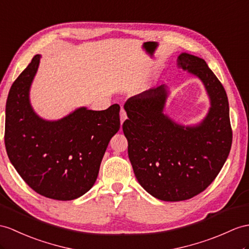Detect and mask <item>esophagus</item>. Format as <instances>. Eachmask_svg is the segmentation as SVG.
Wrapping results in <instances>:
<instances>
[{
  "instance_id": "1",
  "label": "esophagus",
  "mask_w": 249,
  "mask_h": 249,
  "mask_svg": "<svg viewBox=\"0 0 249 249\" xmlns=\"http://www.w3.org/2000/svg\"><path fill=\"white\" fill-rule=\"evenodd\" d=\"M126 119V114H125V111L124 110V108H121L120 110V123L124 124V121Z\"/></svg>"
}]
</instances>
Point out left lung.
<instances>
[{"label": "left lung", "instance_id": "8db88e82", "mask_svg": "<svg viewBox=\"0 0 249 249\" xmlns=\"http://www.w3.org/2000/svg\"><path fill=\"white\" fill-rule=\"evenodd\" d=\"M178 62L202 81L209 97L201 123L184 125L168 116L166 84L131 97L124 106L129 119L123 130L133 171L145 191L166 202L204 191L221 171L232 142L228 98L219 79L202 58L181 53Z\"/></svg>", "mask_w": 249, "mask_h": 249}]
</instances>
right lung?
<instances>
[{
    "instance_id": "obj_1",
    "label": "right lung",
    "mask_w": 249,
    "mask_h": 249,
    "mask_svg": "<svg viewBox=\"0 0 249 249\" xmlns=\"http://www.w3.org/2000/svg\"><path fill=\"white\" fill-rule=\"evenodd\" d=\"M40 59L36 54L10 88L5 147L10 162L33 190L71 201L95 184L107 144L120 128V107L104 111L81 107L58 120L40 117L29 99Z\"/></svg>"
}]
</instances>
